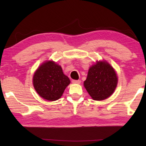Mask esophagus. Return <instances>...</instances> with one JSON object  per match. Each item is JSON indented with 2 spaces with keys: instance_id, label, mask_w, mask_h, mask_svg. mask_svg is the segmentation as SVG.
<instances>
[{
  "instance_id": "1",
  "label": "esophagus",
  "mask_w": 146,
  "mask_h": 146,
  "mask_svg": "<svg viewBox=\"0 0 146 146\" xmlns=\"http://www.w3.org/2000/svg\"><path fill=\"white\" fill-rule=\"evenodd\" d=\"M72 82L73 84H79L81 82V81L80 80H73Z\"/></svg>"
}]
</instances>
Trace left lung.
<instances>
[{
    "label": "left lung",
    "instance_id": "1",
    "mask_svg": "<svg viewBox=\"0 0 146 146\" xmlns=\"http://www.w3.org/2000/svg\"><path fill=\"white\" fill-rule=\"evenodd\" d=\"M118 78L115 70L107 62H98L89 69L84 85L95 100H102L114 92Z\"/></svg>",
    "mask_w": 146,
    "mask_h": 146
}]
</instances>
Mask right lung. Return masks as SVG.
<instances>
[{"label":"right lung","mask_w":146,"mask_h":146,"mask_svg":"<svg viewBox=\"0 0 146 146\" xmlns=\"http://www.w3.org/2000/svg\"><path fill=\"white\" fill-rule=\"evenodd\" d=\"M33 83L41 97L55 101L61 97L70 80L63 73L61 66L53 61H48L42 64L35 73Z\"/></svg>","instance_id":"right-lung-1"}]
</instances>
